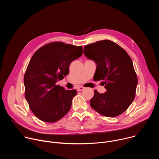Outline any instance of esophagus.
I'll return each instance as SVG.
<instances>
[{"instance_id":"obj_1","label":"esophagus","mask_w":159,"mask_h":159,"mask_svg":"<svg viewBox=\"0 0 159 159\" xmlns=\"http://www.w3.org/2000/svg\"><path fill=\"white\" fill-rule=\"evenodd\" d=\"M84 89V87H82V86H78V87H77V91H80V90H83Z\"/></svg>"}]
</instances>
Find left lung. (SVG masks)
<instances>
[{
  "instance_id": "left-lung-1",
  "label": "left lung",
  "mask_w": 159,
  "mask_h": 159,
  "mask_svg": "<svg viewBox=\"0 0 159 159\" xmlns=\"http://www.w3.org/2000/svg\"><path fill=\"white\" fill-rule=\"evenodd\" d=\"M84 54L96 63L95 79L102 80L106 89L104 94L95 90L90 106L107 117L122 114L133 101L138 84L130 57L118 44L109 40L85 45Z\"/></svg>"
}]
</instances>
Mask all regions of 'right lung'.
I'll list each match as a JSON object with an SVG mask.
<instances>
[{
    "instance_id": "right-lung-1",
    "label": "right lung",
    "mask_w": 159,
    "mask_h": 159,
    "mask_svg": "<svg viewBox=\"0 0 159 159\" xmlns=\"http://www.w3.org/2000/svg\"><path fill=\"white\" fill-rule=\"evenodd\" d=\"M82 55V46L53 42L33 55L24 77L25 98L40 120L54 123L69 111L77 91L56 83L68 75L70 63Z\"/></svg>"
}]
</instances>
